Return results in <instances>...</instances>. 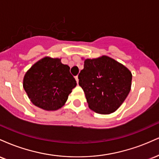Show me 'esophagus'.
<instances>
[{
    "label": "esophagus",
    "mask_w": 159,
    "mask_h": 159,
    "mask_svg": "<svg viewBox=\"0 0 159 159\" xmlns=\"http://www.w3.org/2000/svg\"><path fill=\"white\" fill-rule=\"evenodd\" d=\"M75 78L76 81H77V83L78 84V75H77V76H75Z\"/></svg>",
    "instance_id": "34e87169"
}]
</instances>
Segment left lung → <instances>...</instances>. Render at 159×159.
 <instances>
[{
  "instance_id": "8db88e82",
  "label": "left lung",
  "mask_w": 159,
  "mask_h": 159,
  "mask_svg": "<svg viewBox=\"0 0 159 159\" xmlns=\"http://www.w3.org/2000/svg\"><path fill=\"white\" fill-rule=\"evenodd\" d=\"M78 79L91 110L110 114L119 108L129 95L132 75L122 63L103 55L84 60Z\"/></svg>"
}]
</instances>
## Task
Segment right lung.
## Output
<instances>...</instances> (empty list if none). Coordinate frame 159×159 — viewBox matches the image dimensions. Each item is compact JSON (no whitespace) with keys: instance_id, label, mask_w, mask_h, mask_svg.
Segmentation results:
<instances>
[{"instance_id":"right-lung-1","label":"right lung","mask_w":159,"mask_h":159,"mask_svg":"<svg viewBox=\"0 0 159 159\" xmlns=\"http://www.w3.org/2000/svg\"><path fill=\"white\" fill-rule=\"evenodd\" d=\"M69 69L60 58L45 57L34 63L23 79V87L31 102L48 111L63 107L77 85Z\"/></svg>"}]
</instances>
